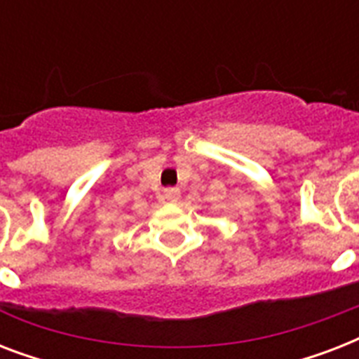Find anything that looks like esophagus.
<instances>
[{"instance_id":"esophagus-1","label":"esophagus","mask_w":359,"mask_h":359,"mask_svg":"<svg viewBox=\"0 0 359 359\" xmlns=\"http://www.w3.org/2000/svg\"><path fill=\"white\" fill-rule=\"evenodd\" d=\"M163 199L169 203H177L180 199V190L179 188H165L163 190Z\"/></svg>"}]
</instances>
